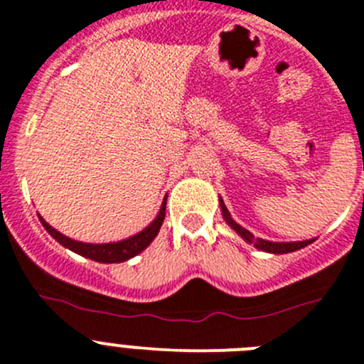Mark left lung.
I'll return each mask as SVG.
<instances>
[{
	"instance_id": "obj_1",
	"label": "left lung",
	"mask_w": 364,
	"mask_h": 364,
	"mask_svg": "<svg viewBox=\"0 0 364 364\" xmlns=\"http://www.w3.org/2000/svg\"><path fill=\"white\" fill-rule=\"evenodd\" d=\"M221 210H223V218L227 220V223L230 225V227L234 228V230H236L241 237H245L248 243H252L255 248H259V250L272 252V254H288V252H295V250H299V248H304V247H307V245H311V241H299V243H272V241L255 240L252 232H248L247 228H243L241 225H237L236 221L232 220L223 202H221Z\"/></svg>"
}]
</instances>
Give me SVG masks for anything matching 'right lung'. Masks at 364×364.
Here are the masks:
<instances>
[{"mask_svg": "<svg viewBox=\"0 0 364 364\" xmlns=\"http://www.w3.org/2000/svg\"><path fill=\"white\" fill-rule=\"evenodd\" d=\"M166 216V200L162 202L161 207V213L159 216L155 218L154 223L148 225L143 232L136 234V236L128 237L124 241H117V243H107V245H91V243H80V241H73L69 237H65L64 234H60L58 230H55L53 227L46 223L43 218L39 216L41 223L43 227L50 232L51 236L62 245V247L69 248V250L76 252V254L84 255V257L92 259V261H98V262H123L128 261V259H132L134 255L141 254L151 241L155 240V236L159 234L161 230V225L164 221Z\"/></svg>", "mask_w": 364, "mask_h": 364, "instance_id": "1", "label": "right lung"}]
</instances>
